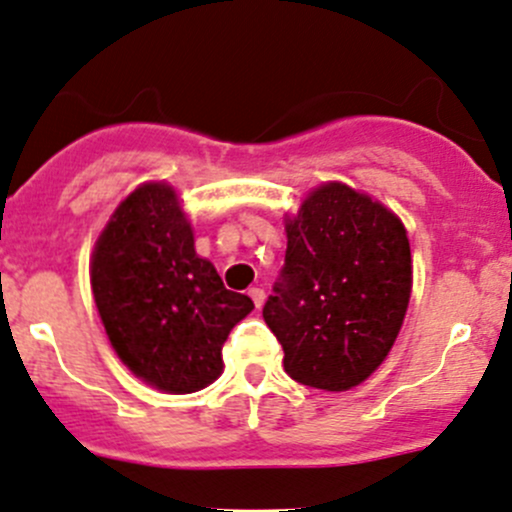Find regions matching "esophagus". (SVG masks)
I'll return each mask as SVG.
<instances>
[{"instance_id":"1","label":"esophagus","mask_w":512,"mask_h":512,"mask_svg":"<svg viewBox=\"0 0 512 512\" xmlns=\"http://www.w3.org/2000/svg\"><path fill=\"white\" fill-rule=\"evenodd\" d=\"M247 294H250V299L255 301V306H257V309H260V306L265 304V289H260V287H252L250 292H247Z\"/></svg>"}]
</instances>
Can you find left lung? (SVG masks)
<instances>
[{"instance_id": "left-lung-1", "label": "left lung", "mask_w": 512, "mask_h": 512, "mask_svg": "<svg viewBox=\"0 0 512 512\" xmlns=\"http://www.w3.org/2000/svg\"><path fill=\"white\" fill-rule=\"evenodd\" d=\"M412 292L402 220L351 186L324 184L287 218V255L262 316L301 385L343 392L378 370Z\"/></svg>"}]
</instances>
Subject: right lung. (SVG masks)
Masks as SVG:
<instances>
[{
  "instance_id": "add662e5",
  "label": "right lung",
  "mask_w": 512,
  "mask_h": 512,
  "mask_svg": "<svg viewBox=\"0 0 512 512\" xmlns=\"http://www.w3.org/2000/svg\"><path fill=\"white\" fill-rule=\"evenodd\" d=\"M95 306L112 348L137 378L171 395L223 373V343L255 304L196 255L193 230L166 184L134 188L95 242Z\"/></svg>"
}]
</instances>
